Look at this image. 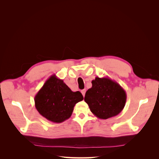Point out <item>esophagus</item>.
<instances>
[{"label":"esophagus","instance_id":"esophagus-1","mask_svg":"<svg viewBox=\"0 0 159 159\" xmlns=\"http://www.w3.org/2000/svg\"><path fill=\"white\" fill-rule=\"evenodd\" d=\"M81 93H82V95L84 97L85 93H86V89H82V90H81Z\"/></svg>","mask_w":159,"mask_h":159}]
</instances>
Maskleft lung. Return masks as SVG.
Segmentation results:
<instances>
[{"instance_id":"1","label":"left lung","mask_w":159,"mask_h":159,"mask_svg":"<svg viewBox=\"0 0 159 159\" xmlns=\"http://www.w3.org/2000/svg\"><path fill=\"white\" fill-rule=\"evenodd\" d=\"M84 101L97 117L107 119L119 114L126 102V93L117 82L109 77H95Z\"/></svg>"}]
</instances>
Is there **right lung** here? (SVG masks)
Listing matches in <instances>:
<instances>
[{
	"label": "right lung",
	"instance_id": "obj_1",
	"mask_svg": "<svg viewBox=\"0 0 159 159\" xmlns=\"http://www.w3.org/2000/svg\"><path fill=\"white\" fill-rule=\"evenodd\" d=\"M84 99L82 93L73 92L63 80L53 75L44 83L35 97L39 113L47 120L61 123L68 119L75 105Z\"/></svg>",
	"mask_w": 159,
	"mask_h": 159
}]
</instances>
